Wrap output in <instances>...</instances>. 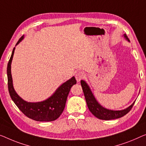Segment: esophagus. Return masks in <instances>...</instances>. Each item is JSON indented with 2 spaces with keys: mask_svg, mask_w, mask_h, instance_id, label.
Returning a JSON list of instances; mask_svg holds the SVG:
<instances>
[{
  "mask_svg": "<svg viewBox=\"0 0 146 146\" xmlns=\"http://www.w3.org/2000/svg\"><path fill=\"white\" fill-rule=\"evenodd\" d=\"M85 77V74L82 71H78L75 74V78L78 82L80 81V80L84 79Z\"/></svg>",
  "mask_w": 146,
  "mask_h": 146,
  "instance_id": "34e87169",
  "label": "esophagus"
}]
</instances>
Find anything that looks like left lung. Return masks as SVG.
Instances as JSON below:
<instances>
[{
  "label": "left lung",
  "mask_w": 146,
  "mask_h": 146,
  "mask_svg": "<svg viewBox=\"0 0 146 146\" xmlns=\"http://www.w3.org/2000/svg\"><path fill=\"white\" fill-rule=\"evenodd\" d=\"M125 37L129 40V38H127L126 35H125ZM80 84H81L82 90H83L84 97H85V100L89 110L95 117H96L97 118L100 119H102V120H111V119L121 118V117H123L124 115L127 114L131 110L134 103H135V102H134L131 106L124 110L113 111L107 110V109L104 108L102 106L100 105L98 103V102L96 100L95 98L93 96L92 92L90 91V88H89L88 86L87 85L85 81L81 80Z\"/></svg>",
  "instance_id": "obj_1"
}]
</instances>
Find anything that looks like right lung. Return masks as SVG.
I'll return each mask as SVG.
<instances>
[{
    "label": "right lung",
    "mask_w": 146,
    "mask_h": 146,
    "mask_svg": "<svg viewBox=\"0 0 146 146\" xmlns=\"http://www.w3.org/2000/svg\"><path fill=\"white\" fill-rule=\"evenodd\" d=\"M23 36L19 39L16 45L22 40ZM15 47L13 49L12 55L7 67L8 87L11 98L19 110L29 118L36 121H53L60 116L66 106L67 96L73 85L77 83L75 77H72L62 84L56 92L46 100L30 103L23 100L15 92L12 84L11 75V63L14 53Z\"/></svg>",
    "instance_id": "add662e5"
}]
</instances>
